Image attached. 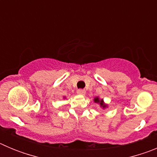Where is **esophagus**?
Masks as SVG:
<instances>
[{"instance_id": "esophagus-1", "label": "esophagus", "mask_w": 157, "mask_h": 157, "mask_svg": "<svg viewBox=\"0 0 157 157\" xmlns=\"http://www.w3.org/2000/svg\"><path fill=\"white\" fill-rule=\"evenodd\" d=\"M77 94H78V95H85L86 90H82V89H79V90H77Z\"/></svg>"}]
</instances>
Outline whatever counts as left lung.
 <instances>
[{
  "instance_id": "1",
  "label": "left lung",
  "mask_w": 157,
  "mask_h": 157,
  "mask_svg": "<svg viewBox=\"0 0 157 157\" xmlns=\"http://www.w3.org/2000/svg\"><path fill=\"white\" fill-rule=\"evenodd\" d=\"M94 102H95V103L99 104L100 107H101V108L102 109H105L107 108V107H108V105H107L105 103V101H104V100L103 99H101V98H98V97H96V98H94Z\"/></svg>"
}]
</instances>
